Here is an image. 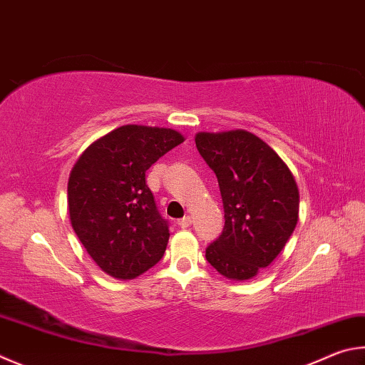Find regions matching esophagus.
Returning a JSON list of instances; mask_svg holds the SVG:
<instances>
[{
	"mask_svg": "<svg viewBox=\"0 0 365 365\" xmlns=\"http://www.w3.org/2000/svg\"><path fill=\"white\" fill-rule=\"evenodd\" d=\"M177 225L180 228H188L190 225H191V217L190 215H187V217H183V218H180V220L177 222Z\"/></svg>",
	"mask_w": 365,
	"mask_h": 365,
	"instance_id": "esophagus-1",
	"label": "esophagus"
}]
</instances>
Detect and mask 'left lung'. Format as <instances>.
<instances>
[{
    "label": "left lung",
    "instance_id": "8db88e82",
    "mask_svg": "<svg viewBox=\"0 0 365 365\" xmlns=\"http://www.w3.org/2000/svg\"><path fill=\"white\" fill-rule=\"evenodd\" d=\"M197 151L215 172L225 227L205 258L222 276L247 281L279 255L298 222L294 174L260 137L244 129L197 132Z\"/></svg>",
    "mask_w": 365,
    "mask_h": 365
}]
</instances>
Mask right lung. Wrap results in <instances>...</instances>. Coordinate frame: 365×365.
Instances as JSON below:
<instances>
[{
	"label": "right lung",
	"instance_id": "right-lung-1",
	"mask_svg": "<svg viewBox=\"0 0 365 365\" xmlns=\"http://www.w3.org/2000/svg\"><path fill=\"white\" fill-rule=\"evenodd\" d=\"M183 140L174 129L121 125L91 143L73 165L71 227L92 260L111 277L135 279L163 258L169 228L145 172Z\"/></svg>",
	"mask_w": 365,
	"mask_h": 365
}]
</instances>
